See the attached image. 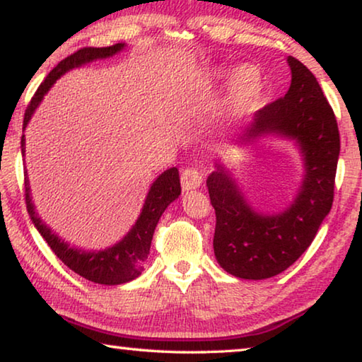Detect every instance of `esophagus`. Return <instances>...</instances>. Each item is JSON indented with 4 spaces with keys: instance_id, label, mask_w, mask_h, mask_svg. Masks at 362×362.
<instances>
[{
    "instance_id": "1",
    "label": "esophagus",
    "mask_w": 362,
    "mask_h": 362,
    "mask_svg": "<svg viewBox=\"0 0 362 362\" xmlns=\"http://www.w3.org/2000/svg\"><path fill=\"white\" fill-rule=\"evenodd\" d=\"M202 181H204L202 173H200V171H197V170H194V168H187V170L182 171V175H181V187H182V191H185V192L200 187Z\"/></svg>"
}]
</instances>
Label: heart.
Returning <instances> with one entry per match:
<instances>
[{"mask_svg":"<svg viewBox=\"0 0 362 362\" xmlns=\"http://www.w3.org/2000/svg\"><path fill=\"white\" fill-rule=\"evenodd\" d=\"M226 72H218L216 78H224ZM262 90V76L252 65H244L237 69L229 81L228 93L224 96L223 114L224 115H242L250 107L255 98Z\"/></svg>","mask_w":362,"mask_h":362,"instance_id":"obj_1","label":"heart"}]
</instances>
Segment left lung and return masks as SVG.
<instances>
[{
	"instance_id": "obj_1",
	"label": "left lung",
	"mask_w": 362,
	"mask_h": 362,
	"mask_svg": "<svg viewBox=\"0 0 362 362\" xmlns=\"http://www.w3.org/2000/svg\"><path fill=\"white\" fill-rule=\"evenodd\" d=\"M287 64L292 81L286 96L255 112L234 144L245 147L264 138L292 141L303 167L292 202L281 211L255 209L220 157L206 177L216 213V262L239 279H268L292 266L311 245L334 202L340 153L335 115L308 67L292 56Z\"/></svg>"
}]
</instances>
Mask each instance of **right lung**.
Masks as SVG:
<instances>
[{
  "label": "right lung",
  "mask_w": 362,
  "mask_h": 362,
  "mask_svg": "<svg viewBox=\"0 0 362 362\" xmlns=\"http://www.w3.org/2000/svg\"><path fill=\"white\" fill-rule=\"evenodd\" d=\"M125 43H117L107 47H83L74 52L72 56L65 57L59 62L32 98L30 104L25 110L23 117V132L32 120L35 110L40 107L41 100L45 99L47 91L54 86V83L70 70L83 67V65L99 61V59H109L125 49ZM22 157H25V134L21 141ZM25 173V202L27 211L30 215V220L35 224L41 237L47 242L51 250L56 253V257L72 269L76 274L85 277L86 281L104 284V286H118L136 279L144 271V264L147 255L151 250V242L153 230L157 223L167 206L175 202L181 194L180 173L177 168L165 170L162 175L157 176V180L152 182L149 192L146 195L144 205H142L138 220L133 224V228L122 237L117 244L105 247L103 250H85V248L72 247L67 240L59 237L47 224L41 220L38 211L35 210V204L32 202L30 181H28L27 170Z\"/></svg>",
  "instance_id": "obj_1"
}]
</instances>
